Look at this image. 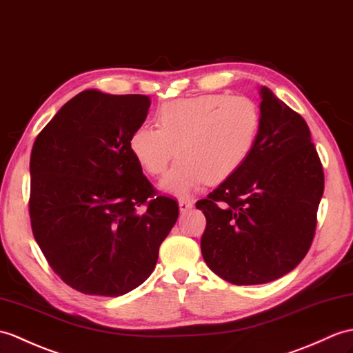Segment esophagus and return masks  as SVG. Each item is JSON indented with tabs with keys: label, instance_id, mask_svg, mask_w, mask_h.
<instances>
[{
	"label": "esophagus",
	"instance_id": "obj_1",
	"mask_svg": "<svg viewBox=\"0 0 353 353\" xmlns=\"http://www.w3.org/2000/svg\"><path fill=\"white\" fill-rule=\"evenodd\" d=\"M192 208H194V203L191 200H180L179 201L180 214H186V212H190Z\"/></svg>",
	"mask_w": 353,
	"mask_h": 353
}]
</instances>
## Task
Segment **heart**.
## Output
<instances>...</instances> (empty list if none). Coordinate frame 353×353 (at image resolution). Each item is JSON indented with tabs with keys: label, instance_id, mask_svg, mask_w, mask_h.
I'll use <instances>...</instances> for the list:
<instances>
[{
	"label": "heart",
	"instance_id": "obj_1",
	"mask_svg": "<svg viewBox=\"0 0 353 353\" xmlns=\"http://www.w3.org/2000/svg\"><path fill=\"white\" fill-rule=\"evenodd\" d=\"M158 128L139 125L129 138V150L145 173L162 179L161 190L191 195L208 180L223 182L239 170L257 143L260 110L247 96L199 94L165 102L157 112Z\"/></svg>",
	"mask_w": 353,
	"mask_h": 353
}]
</instances>
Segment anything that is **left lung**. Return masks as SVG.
Listing matches in <instances>:
<instances>
[{"instance_id":"left-lung-1","label":"left lung","mask_w":353,"mask_h":353,"mask_svg":"<svg viewBox=\"0 0 353 353\" xmlns=\"http://www.w3.org/2000/svg\"><path fill=\"white\" fill-rule=\"evenodd\" d=\"M260 132L243 165L208 199L201 254L236 285L265 284L296 268L313 242L325 177L305 120L260 88Z\"/></svg>"}]
</instances>
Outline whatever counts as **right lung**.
<instances>
[{"instance_id": "obj_1", "label": "right lung", "mask_w": 353, "mask_h": 353, "mask_svg": "<svg viewBox=\"0 0 353 353\" xmlns=\"http://www.w3.org/2000/svg\"><path fill=\"white\" fill-rule=\"evenodd\" d=\"M150 99L85 90L61 106L30 158V219L49 266L81 293L121 296L153 272L179 216L129 150Z\"/></svg>"}]
</instances>
